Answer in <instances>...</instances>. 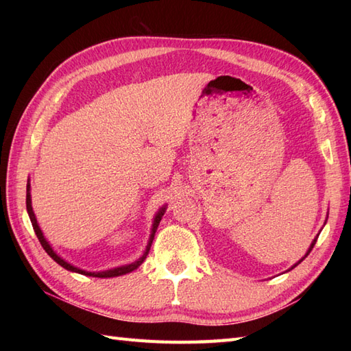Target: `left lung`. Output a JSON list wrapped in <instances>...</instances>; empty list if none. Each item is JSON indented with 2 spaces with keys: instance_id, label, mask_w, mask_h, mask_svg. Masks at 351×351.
I'll return each mask as SVG.
<instances>
[{
  "instance_id": "1",
  "label": "left lung",
  "mask_w": 351,
  "mask_h": 351,
  "mask_svg": "<svg viewBox=\"0 0 351 351\" xmlns=\"http://www.w3.org/2000/svg\"><path fill=\"white\" fill-rule=\"evenodd\" d=\"M317 238H318V237H315V238H314V240H312V243H311V245H309V249L306 250V253H304V256H303L302 259H299V261H297V263H295V264H294L293 267H291V268H289V270H293V268H294V267H297V265H299V264L302 263V261H303L304 258H306V256L309 255V253H311V250H312V249H314V245H315V243H317ZM289 270H287V271H289Z\"/></svg>"
}]
</instances>
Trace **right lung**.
<instances>
[{
	"label": "right lung",
	"mask_w": 351,
	"mask_h": 351,
	"mask_svg": "<svg viewBox=\"0 0 351 351\" xmlns=\"http://www.w3.org/2000/svg\"><path fill=\"white\" fill-rule=\"evenodd\" d=\"M27 213H28L29 220H32L33 229H34V232H36L37 238H39L42 247L45 249V252H47L52 259L56 261V263H57L58 265H62V267L66 268V270H68V271L78 273V274H84V276H90V278H117V276H123V274H126V273L134 271V270H136V268H138V267L141 265V263H143V261L146 259L147 253H149V249H151V245H152V241H154V237H155L156 229H158V225H160V221H161V219H162V215H164V213H166V205H162V206L160 208V210H158V213L155 214L154 221H152V228H151V235H149V240H147V244H146V247H145V250H143V255H141L138 259H136V261H134V263H131V264H125V265L114 267V268H110V270H102V271H87V270H83V268L72 265V264L68 263V261L63 259L60 255H58V253H57L54 249H52V245L49 244V241L47 240V238H45V235H43V232H42V229H40V226H39V223H37L36 214H34V211H33V206H32V185H29V178H28V181H27Z\"/></svg>",
	"instance_id": "add662e5"
}]
</instances>
